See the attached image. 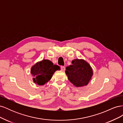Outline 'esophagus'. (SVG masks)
Returning <instances> with one entry per match:
<instances>
[{"label":"esophagus","instance_id":"esophagus-1","mask_svg":"<svg viewBox=\"0 0 123 123\" xmlns=\"http://www.w3.org/2000/svg\"><path fill=\"white\" fill-rule=\"evenodd\" d=\"M61 70L62 71H65V67L64 66H61Z\"/></svg>","mask_w":123,"mask_h":123}]
</instances>
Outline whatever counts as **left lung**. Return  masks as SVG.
Listing matches in <instances>:
<instances>
[{"label": "left lung", "instance_id": "obj_1", "mask_svg": "<svg viewBox=\"0 0 123 123\" xmlns=\"http://www.w3.org/2000/svg\"><path fill=\"white\" fill-rule=\"evenodd\" d=\"M72 64L66 68L68 80L76 87L87 85L93 74L90 65L82 59H74Z\"/></svg>", "mask_w": 123, "mask_h": 123}]
</instances>
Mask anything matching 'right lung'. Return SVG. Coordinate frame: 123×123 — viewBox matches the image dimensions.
<instances>
[{"mask_svg":"<svg viewBox=\"0 0 123 123\" xmlns=\"http://www.w3.org/2000/svg\"><path fill=\"white\" fill-rule=\"evenodd\" d=\"M60 69V67L53 65L50 61L43 59L32 67L31 73L34 76V83L38 85H43L51 79L56 71Z\"/></svg>","mask_w":123,"mask_h":123,"instance_id":"right-lung-1","label":"right lung"}]
</instances>
